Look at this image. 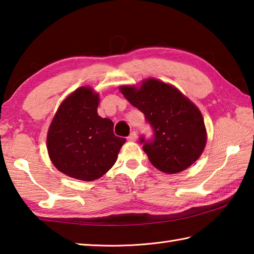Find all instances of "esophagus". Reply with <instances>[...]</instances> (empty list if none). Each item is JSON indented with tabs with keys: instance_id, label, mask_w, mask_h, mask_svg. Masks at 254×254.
<instances>
[{
	"instance_id": "obj_1",
	"label": "esophagus",
	"mask_w": 254,
	"mask_h": 254,
	"mask_svg": "<svg viewBox=\"0 0 254 254\" xmlns=\"http://www.w3.org/2000/svg\"><path fill=\"white\" fill-rule=\"evenodd\" d=\"M136 138H137L136 132H132V133L130 134V135L127 136V141H128V142H135Z\"/></svg>"
}]
</instances>
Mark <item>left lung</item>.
<instances>
[{"instance_id": "obj_1", "label": "left lung", "mask_w": 254, "mask_h": 254, "mask_svg": "<svg viewBox=\"0 0 254 254\" xmlns=\"http://www.w3.org/2000/svg\"><path fill=\"white\" fill-rule=\"evenodd\" d=\"M120 90L153 128V137L142 135L139 143L156 168L178 174L197 160L206 144V130L193 102L174 86L155 78L145 79L139 88L122 86Z\"/></svg>"}]
</instances>
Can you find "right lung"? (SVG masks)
Masks as SVG:
<instances>
[{
	"label": "right lung",
	"mask_w": 254,
	"mask_h": 254,
	"mask_svg": "<svg viewBox=\"0 0 254 254\" xmlns=\"http://www.w3.org/2000/svg\"><path fill=\"white\" fill-rule=\"evenodd\" d=\"M99 96L79 87L64 100L48 131L52 164L74 179L93 181L115 165L126 138L113 133V122L97 113Z\"/></svg>",
	"instance_id": "obj_1"
}]
</instances>
